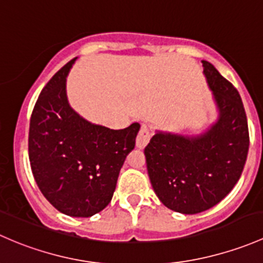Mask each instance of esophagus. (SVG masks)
Instances as JSON below:
<instances>
[{"label": "esophagus", "instance_id": "obj_1", "mask_svg": "<svg viewBox=\"0 0 263 263\" xmlns=\"http://www.w3.org/2000/svg\"><path fill=\"white\" fill-rule=\"evenodd\" d=\"M151 137H152V134H151L149 128H148L145 124H143V125L140 126V130L137 135V147L138 148H144L145 145L149 143Z\"/></svg>", "mask_w": 263, "mask_h": 263}]
</instances>
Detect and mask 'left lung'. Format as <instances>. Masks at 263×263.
<instances>
[{
    "mask_svg": "<svg viewBox=\"0 0 263 263\" xmlns=\"http://www.w3.org/2000/svg\"><path fill=\"white\" fill-rule=\"evenodd\" d=\"M219 119L206 133L183 137L157 132L145 147L153 190L173 212L197 214L220 202L239 180L250 148L247 116L237 88L202 61Z\"/></svg>",
    "mask_w": 263,
    "mask_h": 263,
    "instance_id": "8db88e82",
    "label": "left lung"
}]
</instances>
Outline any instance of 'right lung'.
Masks as SVG:
<instances>
[{
    "label": "right lung",
    "instance_id": "obj_1",
    "mask_svg": "<svg viewBox=\"0 0 263 263\" xmlns=\"http://www.w3.org/2000/svg\"><path fill=\"white\" fill-rule=\"evenodd\" d=\"M74 61L59 69L37 97L29 129V159L37 187L57 210L88 218L111 201L140 125L112 130L81 118L66 93Z\"/></svg>",
    "mask_w": 263,
    "mask_h": 263
}]
</instances>
